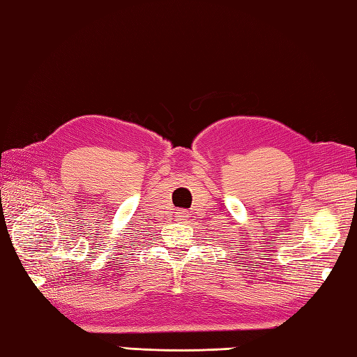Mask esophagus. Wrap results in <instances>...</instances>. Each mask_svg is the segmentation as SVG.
<instances>
[{
    "instance_id": "obj_1",
    "label": "esophagus",
    "mask_w": 357,
    "mask_h": 357,
    "mask_svg": "<svg viewBox=\"0 0 357 357\" xmlns=\"http://www.w3.org/2000/svg\"><path fill=\"white\" fill-rule=\"evenodd\" d=\"M178 220H186L188 218H190V214H188V211L186 210H180L178 213H177V216H176Z\"/></svg>"
}]
</instances>
